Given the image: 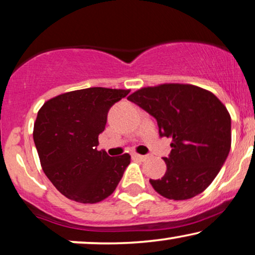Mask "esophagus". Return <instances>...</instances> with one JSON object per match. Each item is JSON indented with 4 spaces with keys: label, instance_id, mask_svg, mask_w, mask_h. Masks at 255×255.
<instances>
[{
    "label": "esophagus",
    "instance_id": "34e87169",
    "mask_svg": "<svg viewBox=\"0 0 255 255\" xmlns=\"http://www.w3.org/2000/svg\"><path fill=\"white\" fill-rule=\"evenodd\" d=\"M132 157L135 158V159H140V160H145V159H147V158H148V156H143V154L135 153V152L132 153Z\"/></svg>",
    "mask_w": 255,
    "mask_h": 255
}]
</instances>
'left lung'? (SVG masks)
<instances>
[{
    "label": "left lung",
    "instance_id": "obj_1",
    "mask_svg": "<svg viewBox=\"0 0 255 255\" xmlns=\"http://www.w3.org/2000/svg\"><path fill=\"white\" fill-rule=\"evenodd\" d=\"M153 116L161 137L171 138L166 172L150 179L167 199L185 200L210 186L231 148V116L212 92L192 84L141 88L128 97Z\"/></svg>",
    "mask_w": 255,
    "mask_h": 255
}]
</instances>
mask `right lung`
<instances>
[{"label": "right lung", "mask_w": 255, "mask_h": 255, "mask_svg": "<svg viewBox=\"0 0 255 255\" xmlns=\"http://www.w3.org/2000/svg\"><path fill=\"white\" fill-rule=\"evenodd\" d=\"M130 90L88 88L49 99L38 110L34 141L41 166L68 199L96 204L111 196L131 157H110L98 151L108 112Z\"/></svg>", "instance_id": "right-lung-1"}]
</instances>
